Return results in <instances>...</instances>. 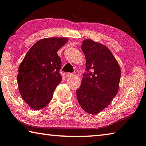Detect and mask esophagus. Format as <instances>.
I'll use <instances>...</instances> for the list:
<instances>
[{"label":"esophagus","instance_id":"obj_1","mask_svg":"<svg viewBox=\"0 0 146 146\" xmlns=\"http://www.w3.org/2000/svg\"><path fill=\"white\" fill-rule=\"evenodd\" d=\"M66 75L67 77H73V76L75 75V74L73 73H67L66 74Z\"/></svg>","mask_w":146,"mask_h":146}]
</instances>
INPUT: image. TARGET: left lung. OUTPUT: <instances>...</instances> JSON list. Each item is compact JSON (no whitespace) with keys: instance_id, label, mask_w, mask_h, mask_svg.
Wrapping results in <instances>:
<instances>
[{"instance_id":"obj_1","label":"left lung","mask_w":146,"mask_h":146,"mask_svg":"<svg viewBox=\"0 0 146 146\" xmlns=\"http://www.w3.org/2000/svg\"><path fill=\"white\" fill-rule=\"evenodd\" d=\"M86 71L76 91L78 102L89 114H97L110 104L119 90L121 69L106 46L90 39L83 40Z\"/></svg>"}]
</instances>
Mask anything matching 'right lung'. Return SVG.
<instances>
[{
  "label": "right lung",
  "mask_w": 146,
  "mask_h": 146,
  "mask_svg": "<svg viewBox=\"0 0 146 146\" xmlns=\"http://www.w3.org/2000/svg\"><path fill=\"white\" fill-rule=\"evenodd\" d=\"M68 39L45 38L29 49L18 69L19 93L32 109L39 110L51 101L54 91L62 79V61L57 52Z\"/></svg>",
  "instance_id": "right-lung-1"
}]
</instances>
